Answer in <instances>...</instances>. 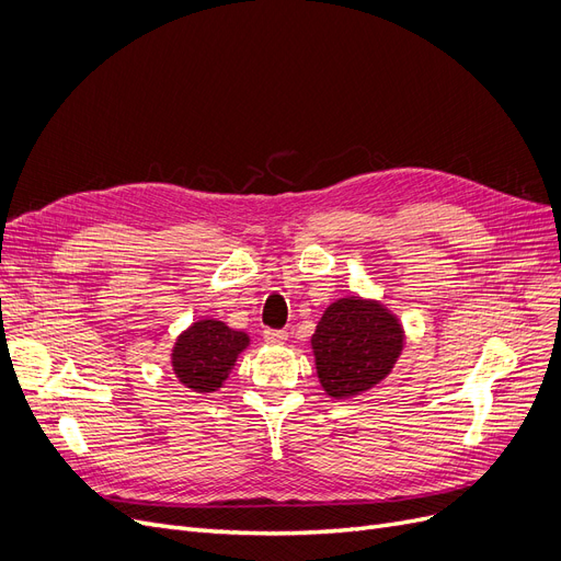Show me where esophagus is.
Listing matches in <instances>:
<instances>
[{
	"label": "esophagus",
	"mask_w": 561,
	"mask_h": 561,
	"mask_svg": "<svg viewBox=\"0 0 561 561\" xmlns=\"http://www.w3.org/2000/svg\"><path fill=\"white\" fill-rule=\"evenodd\" d=\"M262 335H264V341L268 345H280V343L287 341V331L285 329H264Z\"/></svg>",
	"instance_id": "esophagus-1"
}]
</instances>
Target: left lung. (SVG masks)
<instances>
[{"label": "left lung", "instance_id": "1", "mask_svg": "<svg viewBox=\"0 0 561 561\" xmlns=\"http://www.w3.org/2000/svg\"><path fill=\"white\" fill-rule=\"evenodd\" d=\"M310 343L324 391L350 398L382 382L405 339L385 306L350 297L324 310Z\"/></svg>", "mask_w": 561, "mask_h": 561}]
</instances>
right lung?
<instances>
[{"label":"right lung","instance_id":"1","mask_svg":"<svg viewBox=\"0 0 561 561\" xmlns=\"http://www.w3.org/2000/svg\"><path fill=\"white\" fill-rule=\"evenodd\" d=\"M249 335L216 320H199L179 335L172 350V368L179 382L197 393L216 391L228 377Z\"/></svg>","mask_w":561,"mask_h":561}]
</instances>
